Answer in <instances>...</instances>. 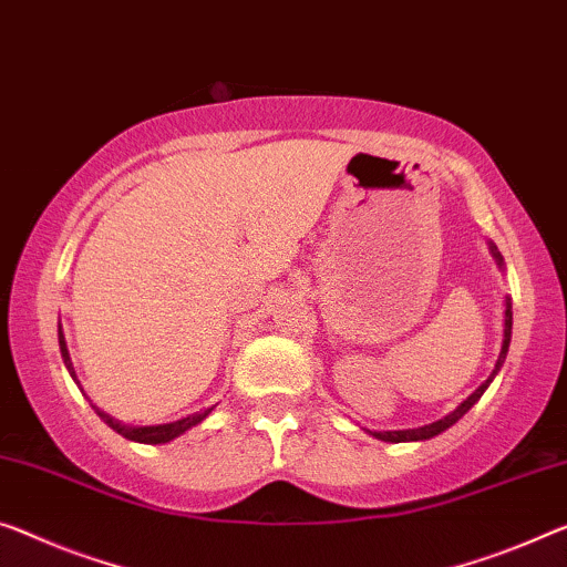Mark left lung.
Segmentation results:
<instances>
[{
  "label": "left lung",
  "mask_w": 567,
  "mask_h": 567,
  "mask_svg": "<svg viewBox=\"0 0 567 567\" xmlns=\"http://www.w3.org/2000/svg\"><path fill=\"white\" fill-rule=\"evenodd\" d=\"M489 250H492V256L496 260V266H499L502 271H504V258H502L499 250H496L494 243H489ZM509 342H512V299L507 296V299H504V339H502V350H499V357H496V364H494V370H492L489 378H486L482 385H478L474 393L464 400V403H458L449 415H443L441 421H433L429 425H417V429H405V431H370V433L374 435V439L388 441V443H405V441H429V439H433V435H439V433H443L446 429H451V425H454L456 421H461V417H464L468 411H472V408L476 405V400L484 395V390L492 385V380L496 378V372L502 370L504 360H507Z\"/></svg>",
  "instance_id": "left-lung-1"
}]
</instances>
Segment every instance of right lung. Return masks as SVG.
<instances>
[{
    "mask_svg": "<svg viewBox=\"0 0 567 567\" xmlns=\"http://www.w3.org/2000/svg\"><path fill=\"white\" fill-rule=\"evenodd\" d=\"M58 342H60V354H63V362H65V368H68V372H71V378L78 382V378H75V368H73V360H71V352H68V342H65V334H63V327L58 324ZM78 385H81V382H78ZM95 408V405H93ZM215 411V405L213 408H205V411H199V413H193V415H187V417H179V421H172V423H156V425H126V423H121V421H116V417H111L109 413H103V411H99V408H95V413L101 415V421L109 425V429H113L116 433H121L124 435V439H128V441H136V443H152V446H156V443H169V441H174V439H179L182 433H187L189 429H195L197 423H203L207 415H210Z\"/></svg>",
    "mask_w": 567,
    "mask_h": 567,
    "instance_id": "1",
    "label": "right lung"
}]
</instances>
